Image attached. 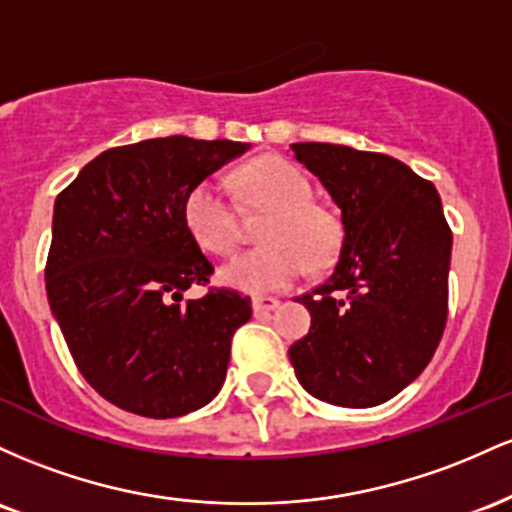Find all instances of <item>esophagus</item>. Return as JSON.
<instances>
[{
  "label": "esophagus",
  "instance_id": "esophagus-1",
  "mask_svg": "<svg viewBox=\"0 0 512 512\" xmlns=\"http://www.w3.org/2000/svg\"><path fill=\"white\" fill-rule=\"evenodd\" d=\"M254 312L256 314H266V312H273V309H278L280 300H275V297H254Z\"/></svg>",
  "mask_w": 512,
  "mask_h": 512
}]
</instances>
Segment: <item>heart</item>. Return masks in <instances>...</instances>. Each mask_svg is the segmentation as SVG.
I'll return each mask as SVG.
<instances>
[{"instance_id":"heart-1","label":"heart","mask_w":512,"mask_h":512,"mask_svg":"<svg viewBox=\"0 0 512 512\" xmlns=\"http://www.w3.org/2000/svg\"><path fill=\"white\" fill-rule=\"evenodd\" d=\"M241 193L251 205L271 210L261 229V249L246 251L222 266L220 280L234 290L266 295L295 283L304 268H324L341 246V222L312 203V183L295 164L261 157L237 174ZM188 232L212 254H232L239 244L237 215L217 181H198L183 200Z\"/></svg>"}]
</instances>
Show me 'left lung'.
I'll return each instance as SVG.
<instances>
[{
  "label": "left lung",
  "mask_w": 512,
  "mask_h": 512,
  "mask_svg": "<svg viewBox=\"0 0 512 512\" xmlns=\"http://www.w3.org/2000/svg\"><path fill=\"white\" fill-rule=\"evenodd\" d=\"M341 210L343 241L290 346L309 394L348 409L389 401L433 358L447 321L452 232L435 186L399 159L329 142L290 145Z\"/></svg>",
  "instance_id": "left-lung-1"
}]
</instances>
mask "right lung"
<instances>
[{
    "mask_svg": "<svg viewBox=\"0 0 512 512\" xmlns=\"http://www.w3.org/2000/svg\"><path fill=\"white\" fill-rule=\"evenodd\" d=\"M246 149L154 137L106 149L57 195L48 302L84 380L118 409L176 418L222 389L251 300L210 287L181 302L212 275L183 220V200Z\"/></svg>",
    "mask_w": 512,
    "mask_h": 512,
    "instance_id": "add662e5",
    "label": "right lung"
}]
</instances>
